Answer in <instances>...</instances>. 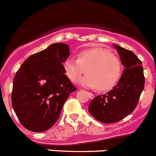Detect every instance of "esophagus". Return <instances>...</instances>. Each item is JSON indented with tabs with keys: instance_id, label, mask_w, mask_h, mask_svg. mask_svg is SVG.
I'll return each instance as SVG.
<instances>
[{
	"instance_id": "1",
	"label": "esophagus",
	"mask_w": 156,
	"mask_h": 156,
	"mask_svg": "<svg viewBox=\"0 0 156 156\" xmlns=\"http://www.w3.org/2000/svg\"><path fill=\"white\" fill-rule=\"evenodd\" d=\"M87 94H88V95H89V98H90L92 99V98H95V95H94L92 93V92H87Z\"/></svg>"
}]
</instances>
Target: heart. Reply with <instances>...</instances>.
Masks as SVG:
<instances>
[{
  "instance_id": "heart-1",
  "label": "heart",
  "mask_w": 156,
  "mask_h": 156,
  "mask_svg": "<svg viewBox=\"0 0 156 156\" xmlns=\"http://www.w3.org/2000/svg\"><path fill=\"white\" fill-rule=\"evenodd\" d=\"M66 76L73 83H77L86 71L87 75L81 81L82 86L98 88L100 91L110 90L116 84L122 73V62L113 53L102 48L85 49L64 62Z\"/></svg>"
}]
</instances>
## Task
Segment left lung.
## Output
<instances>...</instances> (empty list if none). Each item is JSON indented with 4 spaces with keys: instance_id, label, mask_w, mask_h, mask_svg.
Returning a JSON list of instances; mask_svg holds the SVG:
<instances>
[{
    "instance_id": "8db88e82",
    "label": "left lung",
    "mask_w": 156,
    "mask_h": 156,
    "mask_svg": "<svg viewBox=\"0 0 156 156\" xmlns=\"http://www.w3.org/2000/svg\"><path fill=\"white\" fill-rule=\"evenodd\" d=\"M125 69L119 81L107 93L98 95L89 104V112L98 121L112 124L133 112L144 88L141 60L132 51L114 44Z\"/></svg>"
}]
</instances>
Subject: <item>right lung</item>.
Segmentation results:
<instances>
[{"mask_svg": "<svg viewBox=\"0 0 156 156\" xmlns=\"http://www.w3.org/2000/svg\"><path fill=\"white\" fill-rule=\"evenodd\" d=\"M69 46L56 43L32 55L17 71L13 80L12 104L26 129H49L58 119L71 92L77 89L64 74Z\"/></svg>", "mask_w": 156, "mask_h": 156, "instance_id": "1", "label": "right lung"}]
</instances>
